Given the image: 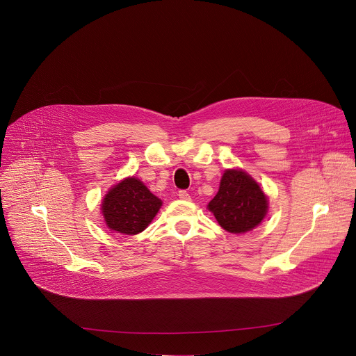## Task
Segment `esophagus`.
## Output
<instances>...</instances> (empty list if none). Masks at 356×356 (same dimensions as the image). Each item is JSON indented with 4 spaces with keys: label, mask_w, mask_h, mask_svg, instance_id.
Instances as JSON below:
<instances>
[{
    "label": "esophagus",
    "mask_w": 356,
    "mask_h": 356,
    "mask_svg": "<svg viewBox=\"0 0 356 356\" xmlns=\"http://www.w3.org/2000/svg\"><path fill=\"white\" fill-rule=\"evenodd\" d=\"M177 195H179L180 200H190V194H188L186 190H180V191L177 193Z\"/></svg>",
    "instance_id": "34e87169"
}]
</instances>
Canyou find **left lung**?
Instances as JSON below:
<instances>
[{
    "label": "left lung",
    "instance_id": "8db88e82",
    "mask_svg": "<svg viewBox=\"0 0 356 356\" xmlns=\"http://www.w3.org/2000/svg\"><path fill=\"white\" fill-rule=\"evenodd\" d=\"M219 225L234 234L257 227L268 212V198L258 183L241 170H226L218 194L208 205Z\"/></svg>",
    "mask_w": 356,
    "mask_h": 356
}]
</instances>
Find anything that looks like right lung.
<instances>
[{
    "label": "right lung",
    "mask_w": 356,
    "mask_h": 356,
    "mask_svg": "<svg viewBox=\"0 0 356 356\" xmlns=\"http://www.w3.org/2000/svg\"><path fill=\"white\" fill-rule=\"evenodd\" d=\"M161 205L162 201L138 179L129 177L105 195L101 209L111 230L133 236L145 230Z\"/></svg>",
    "instance_id": "add662e5"
}]
</instances>
